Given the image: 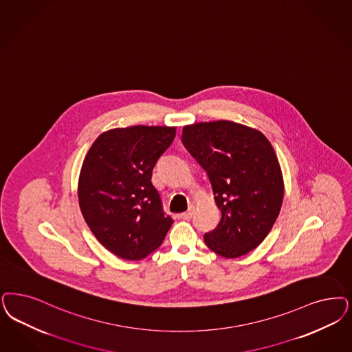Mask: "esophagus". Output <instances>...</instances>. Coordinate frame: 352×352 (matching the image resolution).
Returning a JSON list of instances; mask_svg holds the SVG:
<instances>
[{"instance_id": "34e87169", "label": "esophagus", "mask_w": 352, "mask_h": 352, "mask_svg": "<svg viewBox=\"0 0 352 352\" xmlns=\"http://www.w3.org/2000/svg\"><path fill=\"white\" fill-rule=\"evenodd\" d=\"M192 214H194V210H192V209H190V210H187V212H184V213L181 214V219L188 221V219H192Z\"/></svg>"}]
</instances>
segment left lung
<instances>
[{"label": "left lung", "instance_id": "1", "mask_svg": "<svg viewBox=\"0 0 352 352\" xmlns=\"http://www.w3.org/2000/svg\"><path fill=\"white\" fill-rule=\"evenodd\" d=\"M182 143L206 170L222 214L204 235L206 245L228 258L255 250L283 200L278 158L265 135L235 122H201L183 127Z\"/></svg>", "mask_w": 352, "mask_h": 352}]
</instances>
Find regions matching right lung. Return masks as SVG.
<instances>
[{"instance_id":"right-lung-1","label":"right lung","mask_w":352,"mask_h":352,"mask_svg":"<svg viewBox=\"0 0 352 352\" xmlns=\"http://www.w3.org/2000/svg\"><path fill=\"white\" fill-rule=\"evenodd\" d=\"M174 138L175 127L166 126L114 129L101 133L85 156L78 184L82 214L97 241L121 258L149 255L171 228L151 179Z\"/></svg>"}]
</instances>
